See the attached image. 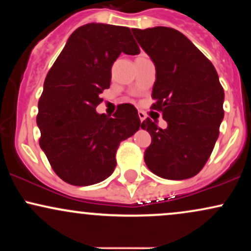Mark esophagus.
I'll return each instance as SVG.
<instances>
[{"mask_svg": "<svg viewBox=\"0 0 251 251\" xmlns=\"http://www.w3.org/2000/svg\"><path fill=\"white\" fill-rule=\"evenodd\" d=\"M138 116H139V119L142 120H145L146 119V114H145V112L144 111H138Z\"/></svg>", "mask_w": 251, "mask_h": 251, "instance_id": "esophagus-1", "label": "esophagus"}]
</instances>
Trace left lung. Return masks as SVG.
I'll list each match as a JSON object with an SVG mask.
<instances>
[{
	"instance_id": "1",
	"label": "left lung",
	"mask_w": 251,
	"mask_h": 251,
	"mask_svg": "<svg viewBox=\"0 0 251 251\" xmlns=\"http://www.w3.org/2000/svg\"><path fill=\"white\" fill-rule=\"evenodd\" d=\"M155 66L151 109L168 127L150 118L142 128L151 134L144 160L165 179H186L203 169L214 150L224 117V91L211 61L180 31L169 27L132 29Z\"/></svg>"
}]
</instances>
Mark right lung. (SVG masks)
Wrapping results in <instances>:
<instances>
[{
	"mask_svg": "<svg viewBox=\"0 0 251 251\" xmlns=\"http://www.w3.org/2000/svg\"><path fill=\"white\" fill-rule=\"evenodd\" d=\"M122 51L140 53L129 28L81 25L45 79L36 117L39 143L54 172L72 185H92L111 176L119 144L140 127L138 111L131 103L118 105L112 118L96 111Z\"/></svg>",
	"mask_w": 251,
	"mask_h": 251,
	"instance_id": "1",
	"label": "right lung"
}]
</instances>
